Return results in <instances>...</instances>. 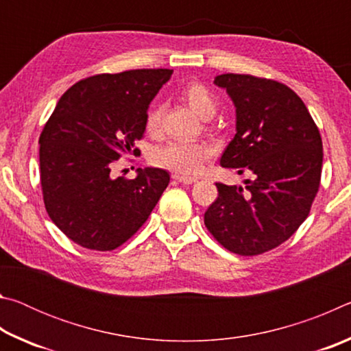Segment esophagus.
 <instances>
[{"label":"esophagus","mask_w":351,"mask_h":351,"mask_svg":"<svg viewBox=\"0 0 351 351\" xmlns=\"http://www.w3.org/2000/svg\"><path fill=\"white\" fill-rule=\"evenodd\" d=\"M173 180H176L178 182H182V184H193V182H197V181H198L197 178L181 176V175H173Z\"/></svg>","instance_id":"34e87169"}]
</instances>
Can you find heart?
I'll return each mask as SVG.
<instances>
[{"instance_id":"1","label":"heart","mask_w":351,"mask_h":351,"mask_svg":"<svg viewBox=\"0 0 351 351\" xmlns=\"http://www.w3.org/2000/svg\"><path fill=\"white\" fill-rule=\"evenodd\" d=\"M181 96L199 117L210 119L217 112V97L209 88L199 82H190L184 85ZM161 105H152L145 116V128L148 132H158L161 125ZM212 156V147L206 142L171 141L158 147L152 153V162L158 167L175 171L181 176H193L203 169L204 162Z\"/></svg>"}]
</instances>
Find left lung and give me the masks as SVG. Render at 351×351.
I'll return each instance as SVG.
<instances>
[{
	"label": "left lung",
	"instance_id": "1",
	"mask_svg": "<svg viewBox=\"0 0 351 351\" xmlns=\"http://www.w3.org/2000/svg\"><path fill=\"white\" fill-rule=\"evenodd\" d=\"M232 99L237 133L221 167L251 170L245 187L217 182L204 224L219 245L258 255L282 245L310 213L322 173V139L310 111L283 83L249 74L213 80Z\"/></svg>",
	"mask_w": 351,
	"mask_h": 351
}]
</instances>
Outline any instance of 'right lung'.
I'll list each match as a JSON object with an SVG mask.
<instances>
[{"label": "right lung", "instance_id": "1", "mask_svg": "<svg viewBox=\"0 0 351 351\" xmlns=\"http://www.w3.org/2000/svg\"><path fill=\"white\" fill-rule=\"evenodd\" d=\"M173 69H133L77 82L40 134V181L47 215L82 247L112 251L138 232L170 182L162 169L112 178L122 154L138 153L148 105Z\"/></svg>", "mask_w": 351, "mask_h": 351}]
</instances>
